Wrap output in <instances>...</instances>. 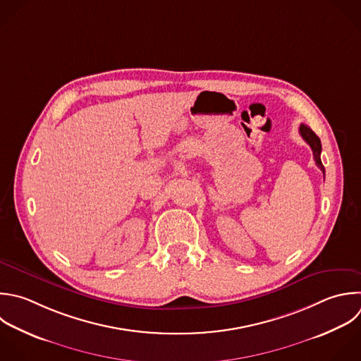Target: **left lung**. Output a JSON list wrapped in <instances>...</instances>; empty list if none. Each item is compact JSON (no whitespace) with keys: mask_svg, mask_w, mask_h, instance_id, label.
Here are the masks:
<instances>
[{"mask_svg":"<svg viewBox=\"0 0 361 361\" xmlns=\"http://www.w3.org/2000/svg\"><path fill=\"white\" fill-rule=\"evenodd\" d=\"M299 134L302 135V138L309 144V147L312 148V152H313V159L316 162V165L319 166V169L323 172L324 175V166L320 161V152H322V144H320V140L319 137L306 126V124H300L299 127Z\"/></svg>","mask_w":361,"mask_h":361,"instance_id":"8db88e82","label":"left lung"}]
</instances>
